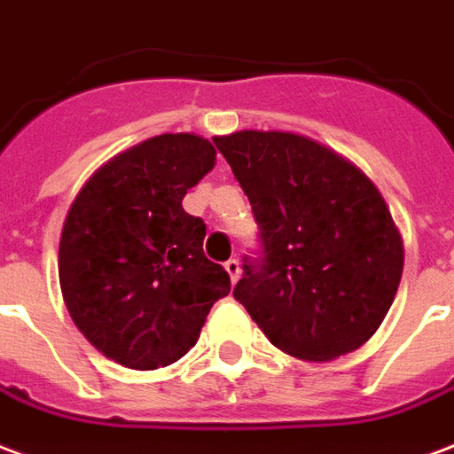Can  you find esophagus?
Returning a JSON list of instances; mask_svg holds the SVG:
<instances>
[{
  "instance_id": "obj_1",
  "label": "esophagus",
  "mask_w": 454,
  "mask_h": 454,
  "mask_svg": "<svg viewBox=\"0 0 454 454\" xmlns=\"http://www.w3.org/2000/svg\"><path fill=\"white\" fill-rule=\"evenodd\" d=\"M224 270L230 273L231 283H237V280H239L241 266H239V261H237V259H230V261H227V263H224Z\"/></svg>"
}]
</instances>
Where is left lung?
I'll list each match as a JSON object with an SVG mask.
<instances>
[{
	"mask_svg": "<svg viewBox=\"0 0 454 454\" xmlns=\"http://www.w3.org/2000/svg\"><path fill=\"white\" fill-rule=\"evenodd\" d=\"M261 227L263 261L244 263L234 300L293 358L358 350L395 302L403 241L385 198L350 159L307 135L213 137Z\"/></svg>",
	"mask_w": 454,
	"mask_h": 454,
	"instance_id": "left-lung-1",
	"label": "left lung"
}]
</instances>
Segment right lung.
<instances>
[{
	"instance_id": "1",
	"label": "right lung",
	"mask_w": 454,
	"mask_h": 454,
	"mask_svg": "<svg viewBox=\"0 0 454 454\" xmlns=\"http://www.w3.org/2000/svg\"><path fill=\"white\" fill-rule=\"evenodd\" d=\"M215 147L164 132L96 168L59 234V287L72 322L106 358L157 370L184 358L230 276L205 259V223L184 195L213 171Z\"/></svg>"
}]
</instances>
